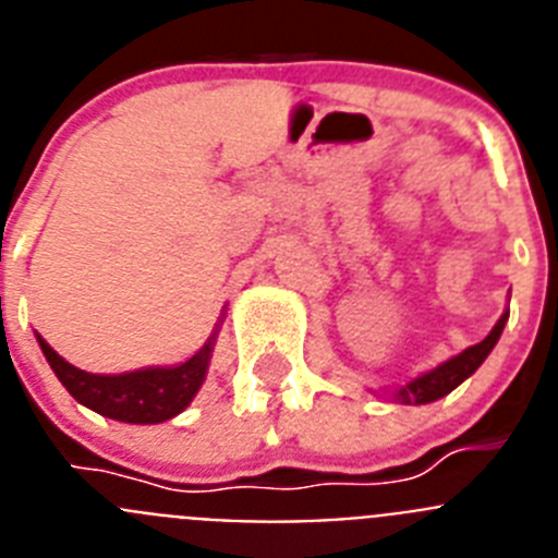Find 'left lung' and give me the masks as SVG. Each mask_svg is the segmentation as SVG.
Returning <instances> with one entry per match:
<instances>
[{"mask_svg":"<svg viewBox=\"0 0 558 558\" xmlns=\"http://www.w3.org/2000/svg\"><path fill=\"white\" fill-rule=\"evenodd\" d=\"M506 322H509V310L497 318L492 332L486 335L481 343L463 349L461 354L445 360V363H438L430 372H422L418 377H413L411 383H405V386L383 393H388V399H391V402H399V405H427V402H436V399L447 397V393L456 391V388L461 386L463 379L472 377V374L481 368L483 360L489 357V352L495 349L497 340H500Z\"/></svg>","mask_w":558,"mask_h":558,"instance_id":"1","label":"left lung"}]
</instances>
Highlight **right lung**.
<instances>
[{"label":"right lung","mask_w":558,"mask_h":558,"mask_svg":"<svg viewBox=\"0 0 558 558\" xmlns=\"http://www.w3.org/2000/svg\"><path fill=\"white\" fill-rule=\"evenodd\" d=\"M220 324H223V315L204 347L179 366H147L125 374L83 372V368L66 363L41 335L36 338L49 368L81 405L92 408L100 416L128 422V425H159V422L186 411L195 393L201 391L206 372H209L211 349L218 340Z\"/></svg>","instance_id":"obj_1"}]
</instances>
